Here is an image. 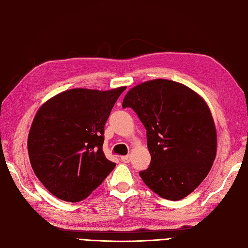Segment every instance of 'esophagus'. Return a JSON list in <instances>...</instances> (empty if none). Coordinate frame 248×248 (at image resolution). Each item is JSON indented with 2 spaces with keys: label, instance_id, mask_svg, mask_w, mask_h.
Wrapping results in <instances>:
<instances>
[{
  "label": "esophagus",
  "instance_id": "esophagus-1",
  "mask_svg": "<svg viewBox=\"0 0 248 248\" xmlns=\"http://www.w3.org/2000/svg\"><path fill=\"white\" fill-rule=\"evenodd\" d=\"M121 161L124 163H129L131 161V157L130 155H124V156H121Z\"/></svg>",
  "mask_w": 248,
  "mask_h": 248
}]
</instances>
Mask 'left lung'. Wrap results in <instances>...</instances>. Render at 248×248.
Returning <instances> with one entry per match:
<instances>
[{
  "instance_id": "left-lung-1",
  "label": "left lung",
  "mask_w": 248,
  "mask_h": 248,
  "mask_svg": "<svg viewBox=\"0 0 248 248\" xmlns=\"http://www.w3.org/2000/svg\"><path fill=\"white\" fill-rule=\"evenodd\" d=\"M123 108H131L144 124L150 165L140 171L152 192L168 200L191 194L211 170L217 131L203 99L183 84L148 81L130 89Z\"/></svg>"
}]
</instances>
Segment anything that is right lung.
I'll list each match as a JSON object with an SVG mask.
<instances>
[{"mask_svg":"<svg viewBox=\"0 0 248 248\" xmlns=\"http://www.w3.org/2000/svg\"><path fill=\"white\" fill-rule=\"evenodd\" d=\"M124 89H70L38 109L28 139L30 161L55 197L81 202L114 170L102 150L104 125Z\"/></svg>","mask_w":248,"mask_h":248,"instance_id":"right-lung-1","label":"right lung"}]
</instances>
